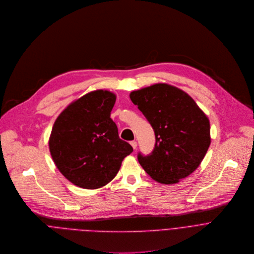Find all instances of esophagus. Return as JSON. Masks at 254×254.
Instances as JSON below:
<instances>
[{
	"label": "esophagus",
	"mask_w": 254,
	"mask_h": 254,
	"mask_svg": "<svg viewBox=\"0 0 254 254\" xmlns=\"http://www.w3.org/2000/svg\"><path fill=\"white\" fill-rule=\"evenodd\" d=\"M130 144H131V146L133 147V149H136V148H137V142H136V141H131Z\"/></svg>",
	"instance_id": "obj_1"
}]
</instances>
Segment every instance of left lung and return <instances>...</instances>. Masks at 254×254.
<instances>
[{"mask_svg":"<svg viewBox=\"0 0 254 254\" xmlns=\"http://www.w3.org/2000/svg\"><path fill=\"white\" fill-rule=\"evenodd\" d=\"M134 105L155 133V147L138 161L148 175L173 184L197 169L209 148L210 123L195 101L184 91L158 83L130 93Z\"/></svg>","mask_w":254,"mask_h":254,"instance_id":"left-lung-1","label":"left lung"}]
</instances>
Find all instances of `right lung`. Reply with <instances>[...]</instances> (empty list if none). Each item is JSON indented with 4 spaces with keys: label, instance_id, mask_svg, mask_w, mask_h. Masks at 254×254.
<instances>
[{
    "label": "right lung",
    "instance_id": "right-lung-1",
    "mask_svg": "<svg viewBox=\"0 0 254 254\" xmlns=\"http://www.w3.org/2000/svg\"><path fill=\"white\" fill-rule=\"evenodd\" d=\"M116 95L92 91L72 102L56 119L49 148L59 171L73 184L97 189L118 173L123 159L133 151L119 138L110 118Z\"/></svg>",
    "mask_w": 254,
    "mask_h": 254
}]
</instances>
